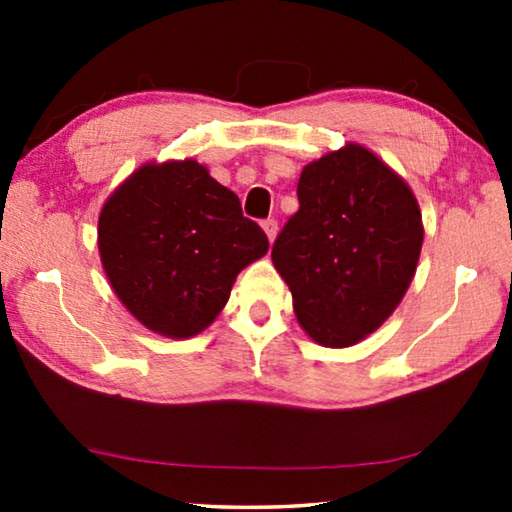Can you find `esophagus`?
<instances>
[{
  "instance_id": "1",
  "label": "esophagus",
  "mask_w": 512,
  "mask_h": 512,
  "mask_svg": "<svg viewBox=\"0 0 512 512\" xmlns=\"http://www.w3.org/2000/svg\"><path fill=\"white\" fill-rule=\"evenodd\" d=\"M261 226H263V230H265V235H268V240H270V242L275 240V237H277V221H275V219H265V221L261 223Z\"/></svg>"
}]
</instances>
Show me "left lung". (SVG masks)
Listing matches in <instances>:
<instances>
[{
	"label": "left lung",
	"instance_id": "left-lung-1",
	"mask_svg": "<svg viewBox=\"0 0 512 512\" xmlns=\"http://www.w3.org/2000/svg\"><path fill=\"white\" fill-rule=\"evenodd\" d=\"M298 212L272 244L300 326L349 347L396 310L415 275L424 228L408 184L359 144L300 174Z\"/></svg>",
	"mask_w": 512,
	"mask_h": 512
}]
</instances>
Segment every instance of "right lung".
I'll list each match as a JSON object with an SVG mask.
<instances>
[{
    "label": "right lung",
    "mask_w": 512,
    "mask_h": 512,
    "mask_svg": "<svg viewBox=\"0 0 512 512\" xmlns=\"http://www.w3.org/2000/svg\"><path fill=\"white\" fill-rule=\"evenodd\" d=\"M104 272L146 328L191 338L228 303L235 277L268 251L240 198L195 160L144 165L104 202Z\"/></svg>",
    "instance_id": "obj_1"
}]
</instances>
